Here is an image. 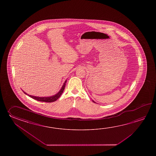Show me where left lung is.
<instances>
[{
    "instance_id": "8db88e82",
    "label": "left lung",
    "mask_w": 156,
    "mask_h": 156,
    "mask_svg": "<svg viewBox=\"0 0 156 156\" xmlns=\"http://www.w3.org/2000/svg\"><path fill=\"white\" fill-rule=\"evenodd\" d=\"M92 101H93V102H94V103H95V101H94V100H92Z\"/></svg>"
}]
</instances>
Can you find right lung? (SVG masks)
Instances as JSON below:
<instances>
[{
    "instance_id": "1",
    "label": "right lung",
    "mask_w": 156,
    "mask_h": 156,
    "mask_svg": "<svg viewBox=\"0 0 156 156\" xmlns=\"http://www.w3.org/2000/svg\"><path fill=\"white\" fill-rule=\"evenodd\" d=\"M67 80L65 81V83H63V85L62 86L61 89H60V91L58 93L56 94L55 95H54L53 96H47V97H38V96H32L29 95L26 93H25L24 91L23 93L27 95L28 96H30V98H33V99L36 100L37 101H43V102H47V103H51V102H54L55 101H56L58 99L60 96L61 95V94L63 93V90L65 89V85H66V83Z\"/></svg>"
}]
</instances>
